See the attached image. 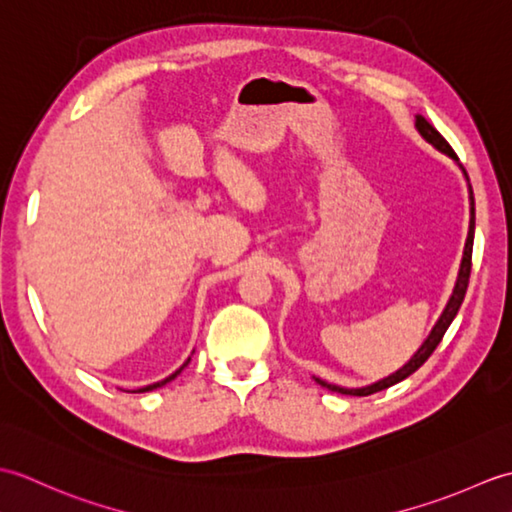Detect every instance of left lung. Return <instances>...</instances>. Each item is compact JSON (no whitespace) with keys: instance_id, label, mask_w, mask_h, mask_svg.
Returning <instances> with one entry per match:
<instances>
[{"instance_id":"obj_1","label":"left lung","mask_w":512,"mask_h":512,"mask_svg":"<svg viewBox=\"0 0 512 512\" xmlns=\"http://www.w3.org/2000/svg\"><path fill=\"white\" fill-rule=\"evenodd\" d=\"M416 129H418V134H420L424 140H427L429 145L436 147V149L440 151V154L449 156V158L455 162V165L460 167L462 176L466 178V184H469L471 220H469V235H466V244H464V255H462L460 273H458V279H455V286H453V292H451V297H449V301H447V306H444V310H442V314H440V319H438V321H436V325H433V328H431L429 336H427V339L422 341V345L418 347V352L413 354V356L409 358V361H407L405 365H402L400 369H396L394 374H389V376H385V378H380V380H376V383H372V385H365V387H341V385H332V383H328V380H323V378L312 376L314 380H317V383H319L321 387L330 389V391H336V394H345V396H369V394H376V391H383V389H387V387H391V385L400 383V380H405L407 376H411V374L416 372V369H418V367H420L424 361H427V358L433 354V350H436V347L440 345L444 332L449 330V325L453 323L455 314H458V310H460V306H462L464 295H466V288H469V277H471V257H473V237H475V198H473L471 182H469V176H466V169L460 165L458 156H455V151L451 149V145L447 143V140H444V138L440 136L438 129L433 127V125L427 121V118L420 116V114H416Z\"/></svg>"}]
</instances>
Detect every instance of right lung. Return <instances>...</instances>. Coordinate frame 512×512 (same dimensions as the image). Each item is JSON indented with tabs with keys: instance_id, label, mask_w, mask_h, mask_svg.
I'll return each mask as SVG.
<instances>
[{
	"instance_id": "1",
	"label": "right lung",
	"mask_w": 512,
	"mask_h": 512,
	"mask_svg": "<svg viewBox=\"0 0 512 512\" xmlns=\"http://www.w3.org/2000/svg\"><path fill=\"white\" fill-rule=\"evenodd\" d=\"M193 352H195V350H193ZM193 352H191V354H193ZM189 361H191V356H189V358H187V361H184V365H182L180 369H176V372H173L171 376H167V378H162V380H158V383H151V385H147V387H140V389H138V394H145V391H151V389H158V387H162V385H167V383H171V380H173V378H176V376H178V374L182 372V369L189 365Z\"/></svg>"
}]
</instances>
